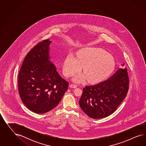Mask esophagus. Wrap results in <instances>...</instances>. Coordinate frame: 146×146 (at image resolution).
I'll return each mask as SVG.
<instances>
[{"instance_id":"34e87169","label":"esophagus","mask_w":146,"mask_h":146,"mask_svg":"<svg viewBox=\"0 0 146 146\" xmlns=\"http://www.w3.org/2000/svg\"><path fill=\"white\" fill-rule=\"evenodd\" d=\"M70 87L72 88H75L77 87V85L74 84H70Z\"/></svg>"}]
</instances>
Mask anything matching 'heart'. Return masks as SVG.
I'll list each match as a JSON object with an SVG mask.
<instances>
[{"label": "heart", "mask_w": 146, "mask_h": 146, "mask_svg": "<svg viewBox=\"0 0 146 146\" xmlns=\"http://www.w3.org/2000/svg\"><path fill=\"white\" fill-rule=\"evenodd\" d=\"M84 66V72L75 76L73 81L82 83L89 80L92 84H97L106 79L112 73L115 69V59L103 49H83L78 52V57L73 53L67 56L64 62V74L67 77H71L81 71Z\"/></svg>", "instance_id": "heart-1"}]
</instances>
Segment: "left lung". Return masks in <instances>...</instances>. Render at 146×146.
<instances>
[{
	"label": "left lung",
	"mask_w": 146,
	"mask_h": 146,
	"mask_svg": "<svg viewBox=\"0 0 146 146\" xmlns=\"http://www.w3.org/2000/svg\"><path fill=\"white\" fill-rule=\"evenodd\" d=\"M128 86L127 68H119L107 80L84 88L80 106L92 118L106 117L113 113L125 98Z\"/></svg>",
	"instance_id": "obj_1"
}]
</instances>
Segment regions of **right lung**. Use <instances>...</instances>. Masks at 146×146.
Returning a JSON list of instances; mask_svg holds the SVG:
<instances>
[{
  "instance_id": "right-lung-1",
  "label": "right lung",
  "mask_w": 146,
  "mask_h": 146,
  "mask_svg": "<svg viewBox=\"0 0 146 146\" xmlns=\"http://www.w3.org/2000/svg\"><path fill=\"white\" fill-rule=\"evenodd\" d=\"M44 40L27 53L18 76L19 93L23 104L36 113L51 110L61 101L68 82L50 60V44Z\"/></svg>"
}]
</instances>
